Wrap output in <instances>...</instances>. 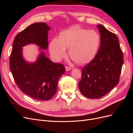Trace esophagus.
Wrapping results in <instances>:
<instances>
[{
  "label": "esophagus",
  "mask_w": 133,
  "mask_h": 133,
  "mask_svg": "<svg viewBox=\"0 0 133 133\" xmlns=\"http://www.w3.org/2000/svg\"><path fill=\"white\" fill-rule=\"evenodd\" d=\"M65 69H66V71L67 72V71H71L72 68L71 67H68V66H66Z\"/></svg>",
  "instance_id": "esophagus-1"
}]
</instances>
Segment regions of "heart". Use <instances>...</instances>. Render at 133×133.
Segmentation results:
<instances>
[{
  "label": "heart",
  "mask_w": 133,
  "mask_h": 133,
  "mask_svg": "<svg viewBox=\"0 0 133 133\" xmlns=\"http://www.w3.org/2000/svg\"><path fill=\"white\" fill-rule=\"evenodd\" d=\"M101 42L99 33L94 30H88L73 27L62 31L59 38H53L49 50L52 58L60 61L66 55L68 49L70 57L80 65L87 64L94 59L98 51Z\"/></svg>",
  "instance_id": "obj_1"
}]
</instances>
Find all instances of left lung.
Returning <instances> with one entry per match:
<instances>
[{
	"mask_svg": "<svg viewBox=\"0 0 133 133\" xmlns=\"http://www.w3.org/2000/svg\"><path fill=\"white\" fill-rule=\"evenodd\" d=\"M97 27L100 46L93 60L82 68L79 83L82 94L92 99L105 95L118 84L123 64L118 37L102 25Z\"/></svg>",
	"mask_w": 133,
	"mask_h": 133,
	"instance_id": "obj_1",
	"label": "left lung"
}]
</instances>
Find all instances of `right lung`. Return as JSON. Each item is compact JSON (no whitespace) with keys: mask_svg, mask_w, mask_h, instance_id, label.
Returning a JSON list of instances; mask_svg holds the SVG:
<instances>
[{"mask_svg":"<svg viewBox=\"0 0 133 133\" xmlns=\"http://www.w3.org/2000/svg\"><path fill=\"white\" fill-rule=\"evenodd\" d=\"M51 30L45 23H34L19 33L14 40L10 59V68L16 84L22 91L37 100L51 99L57 90L59 79L64 74L63 65L51 61L41 51L36 61H26L23 48L36 44L47 50L48 32Z\"/></svg>","mask_w":133,"mask_h":133,"instance_id":"1","label":"right lung"}]
</instances>
